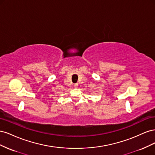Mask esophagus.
I'll use <instances>...</instances> for the list:
<instances>
[{"label": "esophagus", "instance_id": "esophagus-1", "mask_svg": "<svg viewBox=\"0 0 155 155\" xmlns=\"http://www.w3.org/2000/svg\"><path fill=\"white\" fill-rule=\"evenodd\" d=\"M74 87H75V88H78V83H75L74 85Z\"/></svg>", "mask_w": 155, "mask_h": 155}]
</instances>
